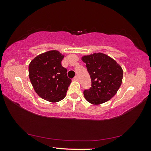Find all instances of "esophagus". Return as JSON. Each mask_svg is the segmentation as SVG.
<instances>
[{
  "label": "esophagus",
  "instance_id": "34e87169",
  "mask_svg": "<svg viewBox=\"0 0 151 151\" xmlns=\"http://www.w3.org/2000/svg\"><path fill=\"white\" fill-rule=\"evenodd\" d=\"M74 80H75V81H78L79 80V77L78 76L76 75V76H75V78H74Z\"/></svg>",
  "mask_w": 151,
  "mask_h": 151
}]
</instances>
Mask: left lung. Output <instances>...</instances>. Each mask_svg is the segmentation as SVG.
I'll use <instances>...</instances> for the list:
<instances>
[{"mask_svg":"<svg viewBox=\"0 0 151 151\" xmlns=\"http://www.w3.org/2000/svg\"><path fill=\"white\" fill-rule=\"evenodd\" d=\"M91 78V87L84 91V96L88 103L101 104L115 95L121 86L123 71L113 58L103 53H93L83 56Z\"/></svg>","mask_w":151,"mask_h":151,"instance_id":"obj_1","label":"left lung"}]
</instances>
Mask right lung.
I'll return each instance as SVG.
<instances>
[{
  "mask_svg": "<svg viewBox=\"0 0 151 151\" xmlns=\"http://www.w3.org/2000/svg\"><path fill=\"white\" fill-rule=\"evenodd\" d=\"M65 55L58 50H49L36 57L29 66V76L38 95L57 103L65 98L71 79L61 65Z\"/></svg>",
  "mask_w": 151,
  "mask_h": 151,
  "instance_id": "1",
  "label": "right lung"
}]
</instances>
